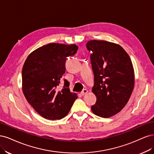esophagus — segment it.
<instances>
[{"label": "esophagus", "instance_id": "1", "mask_svg": "<svg viewBox=\"0 0 154 154\" xmlns=\"http://www.w3.org/2000/svg\"><path fill=\"white\" fill-rule=\"evenodd\" d=\"M88 92V91L87 90H86V89H84V90H83L82 91L81 93V94L83 96V95H86V94Z\"/></svg>", "mask_w": 154, "mask_h": 154}]
</instances>
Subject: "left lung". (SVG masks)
Listing matches in <instances>:
<instances>
[{
  "label": "left lung",
  "mask_w": 154,
  "mask_h": 154,
  "mask_svg": "<svg viewBox=\"0 0 154 154\" xmlns=\"http://www.w3.org/2000/svg\"><path fill=\"white\" fill-rule=\"evenodd\" d=\"M95 77L92 92L97 97L91 111L95 115L109 118L122 111L134 87V71L131 59L120 45L104 40L89 41Z\"/></svg>",
  "instance_id": "left-lung-1"
}]
</instances>
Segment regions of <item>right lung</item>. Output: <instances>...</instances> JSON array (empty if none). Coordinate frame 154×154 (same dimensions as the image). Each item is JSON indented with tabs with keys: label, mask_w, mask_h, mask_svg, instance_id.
Instances as JSON below:
<instances>
[{
	"label": "right lung",
	"mask_w": 154,
	"mask_h": 154,
	"mask_svg": "<svg viewBox=\"0 0 154 154\" xmlns=\"http://www.w3.org/2000/svg\"><path fill=\"white\" fill-rule=\"evenodd\" d=\"M75 44L48 43L32 51L22 68V91L29 103L39 115L47 120H57L66 116L77 98L70 91V83L60 80L65 73L67 57L75 55Z\"/></svg>",
	"instance_id": "right-lung-1"
}]
</instances>
